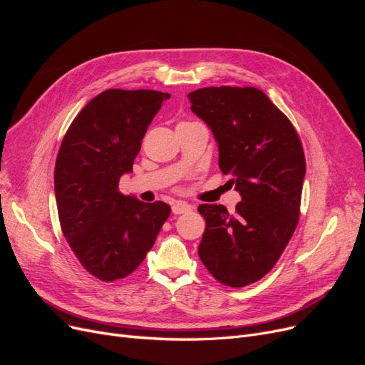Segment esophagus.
<instances>
[{
  "mask_svg": "<svg viewBox=\"0 0 365 365\" xmlns=\"http://www.w3.org/2000/svg\"><path fill=\"white\" fill-rule=\"evenodd\" d=\"M190 210H192V205H190L189 202H185V201H176V202L172 205V212H173L175 215H182V213L190 212Z\"/></svg>",
  "mask_w": 365,
  "mask_h": 365,
  "instance_id": "obj_1",
  "label": "esophagus"
}]
</instances>
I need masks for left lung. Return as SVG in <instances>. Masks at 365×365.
<instances>
[{"label": "left lung", "instance_id": "obj_1", "mask_svg": "<svg viewBox=\"0 0 365 365\" xmlns=\"http://www.w3.org/2000/svg\"><path fill=\"white\" fill-rule=\"evenodd\" d=\"M187 97L212 129L219 168L242 197L235 213L220 204L197 207L205 219L197 254L217 282L242 288L274 268L294 235L306 173L302 141L254 86H208Z\"/></svg>", "mask_w": 365, "mask_h": 365}]
</instances>
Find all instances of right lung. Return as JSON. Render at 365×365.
Segmentation results:
<instances>
[{
  "instance_id": "right-lung-1",
  "label": "right lung",
  "mask_w": 365,
  "mask_h": 365,
  "mask_svg": "<svg viewBox=\"0 0 365 365\" xmlns=\"http://www.w3.org/2000/svg\"><path fill=\"white\" fill-rule=\"evenodd\" d=\"M169 97L106 90L86 103L62 140L54 169L61 228L77 260L102 282L134 272L170 215L165 202L146 204L118 190Z\"/></svg>"
}]
</instances>
